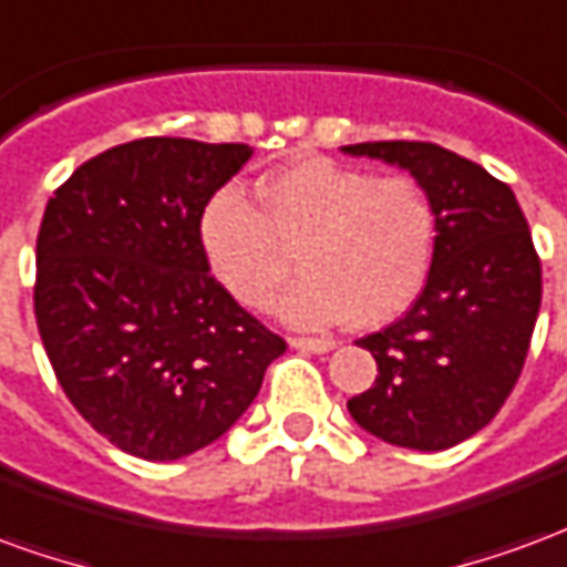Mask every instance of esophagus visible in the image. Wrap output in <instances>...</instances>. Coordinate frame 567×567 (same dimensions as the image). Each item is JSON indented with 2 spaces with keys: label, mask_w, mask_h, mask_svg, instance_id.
<instances>
[{
  "label": "esophagus",
  "mask_w": 567,
  "mask_h": 567,
  "mask_svg": "<svg viewBox=\"0 0 567 567\" xmlns=\"http://www.w3.org/2000/svg\"><path fill=\"white\" fill-rule=\"evenodd\" d=\"M291 349H300V352H312V355H324V352H331L337 340H328V337H291L288 340Z\"/></svg>",
  "instance_id": "34e87169"
}]
</instances>
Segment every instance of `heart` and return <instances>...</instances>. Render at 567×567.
Wrapping results in <instances>:
<instances>
[{"instance_id": "b5f03b06", "label": "heart", "mask_w": 567, "mask_h": 567, "mask_svg": "<svg viewBox=\"0 0 567 567\" xmlns=\"http://www.w3.org/2000/svg\"><path fill=\"white\" fill-rule=\"evenodd\" d=\"M260 203L264 212L221 187L199 212L203 258L243 307L270 303L295 270V248L307 276L276 307L295 328L382 324L422 295L437 209L413 178L309 157L267 175Z\"/></svg>"}]
</instances>
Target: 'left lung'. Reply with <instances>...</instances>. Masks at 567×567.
<instances>
[{
    "instance_id": "left-lung-1",
    "label": "left lung",
    "mask_w": 567,
    "mask_h": 567,
    "mask_svg": "<svg viewBox=\"0 0 567 567\" xmlns=\"http://www.w3.org/2000/svg\"><path fill=\"white\" fill-rule=\"evenodd\" d=\"M352 157L401 166L437 209V248L404 319L358 340L380 377L349 401L373 437L419 452L450 450L498 413L523 373L540 260L513 190L480 163L431 142H358Z\"/></svg>"
}]
</instances>
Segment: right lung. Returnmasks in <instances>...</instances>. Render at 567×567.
<instances>
[{
	"instance_id": "obj_1",
	"label": "right lung",
	"mask_w": 567,
	"mask_h": 567,
	"mask_svg": "<svg viewBox=\"0 0 567 567\" xmlns=\"http://www.w3.org/2000/svg\"><path fill=\"white\" fill-rule=\"evenodd\" d=\"M255 151L151 136L81 163L48 199L35 321L63 392L145 462L209 446L258 398L285 340L209 276L199 212Z\"/></svg>"
}]
</instances>
